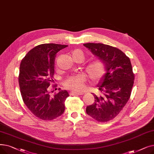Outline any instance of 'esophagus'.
Instances as JSON below:
<instances>
[{
	"mask_svg": "<svg viewBox=\"0 0 154 154\" xmlns=\"http://www.w3.org/2000/svg\"><path fill=\"white\" fill-rule=\"evenodd\" d=\"M70 94H71L72 95H82V94H83V92L72 91V92H70Z\"/></svg>",
	"mask_w": 154,
	"mask_h": 154,
	"instance_id": "obj_1",
	"label": "esophagus"
}]
</instances>
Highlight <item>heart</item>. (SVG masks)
I'll return each mask as SVG.
<instances>
[{
    "mask_svg": "<svg viewBox=\"0 0 154 154\" xmlns=\"http://www.w3.org/2000/svg\"><path fill=\"white\" fill-rule=\"evenodd\" d=\"M72 56L78 57L80 59H84L83 53L80 51H75L72 52ZM85 71L93 81L99 80L106 72V66L103 62L96 60L90 63L85 68ZM85 77L83 74H78L77 75L71 76L67 78L64 82V85L69 89L74 91H82L85 87Z\"/></svg>",
    "mask_w": 154,
    "mask_h": 154,
    "instance_id": "b5f03b06",
    "label": "heart"
}]
</instances>
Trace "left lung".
Here are the masks:
<instances>
[{
	"label": "left lung",
	"mask_w": 154,
	"mask_h": 154,
	"mask_svg": "<svg viewBox=\"0 0 154 154\" xmlns=\"http://www.w3.org/2000/svg\"><path fill=\"white\" fill-rule=\"evenodd\" d=\"M84 45L106 66V73L97 84L100 94H92L95 102L87 106L86 113L99 122H108L119 114L130 99L134 81L131 60L119 48L109 45Z\"/></svg>",
	"instance_id": "1"
}]
</instances>
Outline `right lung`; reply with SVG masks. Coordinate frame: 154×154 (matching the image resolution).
<instances>
[{
    "instance_id": "add662e5",
    "label": "right lung",
    "mask_w": 154,
    "mask_h": 154,
    "mask_svg": "<svg viewBox=\"0 0 154 154\" xmlns=\"http://www.w3.org/2000/svg\"><path fill=\"white\" fill-rule=\"evenodd\" d=\"M67 46L40 44L30 50L21 61L19 83L23 101L32 114L42 120H53L65 110L68 92L59 88V92L52 95L49 86L54 82L55 55Z\"/></svg>"
}]
</instances>
